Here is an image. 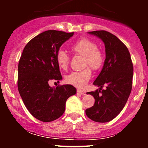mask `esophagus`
Wrapping results in <instances>:
<instances>
[{
  "mask_svg": "<svg viewBox=\"0 0 148 148\" xmlns=\"http://www.w3.org/2000/svg\"><path fill=\"white\" fill-rule=\"evenodd\" d=\"M77 92L79 93V94H81V95H86V92L81 90H80V89H78L77 90Z\"/></svg>",
  "mask_w": 148,
  "mask_h": 148,
  "instance_id": "obj_1",
  "label": "esophagus"
}]
</instances>
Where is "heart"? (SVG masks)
Here are the masks:
<instances>
[{"mask_svg": "<svg viewBox=\"0 0 148 148\" xmlns=\"http://www.w3.org/2000/svg\"><path fill=\"white\" fill-rule=\"evenodd\" d=\"M75 55L84 56V67H90L93 70H98L102 67L104 61L103 54L97 48L95 42L87 38H81L77 40L71 47ZM56 61L59 67L67 70L70 62V56L63 50H59L56 54ZM92 72L89 67L81 71L73 72L66 76L65 81L67 84L79 88H84L90 79Z\"/></svg>", "mask_w": 148, "mask_h": 148, "instance_id": "heart-1", "label": "heart"}]
</instances>
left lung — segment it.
I'll use <instances>...</instances> for the list:
<instances>
[{
    "label": "left lung",
    "mask_w": 148,
    "mask_h": 148,
    "mask_svg": "<svg viewBox=\"0 0 148 148\" xmlns=\"http://www.w3.org/2000/svg\"><path fill=\"white\" fill-rule=\"evenodd\" d=\"M88 33L103 42L106 59L101 72L93 83L100 88L87 92L94 97L95 103L86 110V113L93 121L107 123L121 112L130 97L132 88L133 63L127 47L115 35L105 30ZM103 86H106L105 90H102Z\"/></svg>",
    "instance_id": "1"
}]
</instances>
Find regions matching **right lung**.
<instances>
[{"label": "right lung", "instance_id": "right-lung-1", "mask_svg": "<svg viewBox=\"0 0 148 148\" xmlns=\"http://www.w3.org/2000/svg\"><path fill=\"white\" fill-rule=\"evenodd\" d=\"M74 33L49 30L39 34L23 49L18 66L17 86L21 99L30 114L42 122H51L64 113L65 103L76 94L72 85L49 86L51 80L62 79L56 54Z\"/></svg>", "mask_w": 148, "mask_h": 148}]
</instances>
